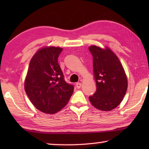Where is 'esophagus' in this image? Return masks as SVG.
<instances>
[{
  "label": "esophagus",
  "mask_w": 149,
  "mask_h": 149,
  "mask_svg": "<svg viewBox=\"0 0 149 149\" xmlns=\"http://www.w3.org/2000/svg\"><path fill=\"white\" fill-rule=\"evenodd\" d=\"M81 85H82V84H81V83H77V84H76V87H77V89H79V88H81Z\"/></svg>",
  "instance_id": "1"
}]
</instances>
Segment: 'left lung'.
Returning a JSON list of instances; mask_svg holds the SVG:
<instances>
[{
  "mask_svg": "<svg viewBox=\"0 0 149 149\" xmlns=\"http://www.w3.org/2000/svg\"><path fill=\"white\" fill-rule=\"evenodd\" d=\"M93 56V76L96 91L89 97L97 109L110 111L119 105L127 89V79L121 62L111 49L89 47Z\"/></svg>",
  "mask_w": 149,
  "mask_h": 149,
  "instance_id": "left-lung-1",
  "label": "left lung"
}]
</instances>
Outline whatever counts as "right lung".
I'll return each instance as SVG.
<instances>
[{"label":"right lung","mask_w":149,"mask_h":149,"mask_svg":"<svg viewBox=\"0 0 149 149\" xmlns=\"http://www.w3.org/2000/svg\"><path fill=\"white\" fill-rule=\"evenodd\" d=\"M63 49L44 47L36 52L30 62L24 81V89L36 109L44 113L55 114L70 100L74 87L64 79L58 62Z\"/></svg>","instance_id":"obj_1"}]
</instances>
